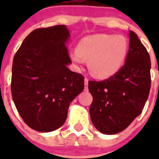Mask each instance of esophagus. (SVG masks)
I'll use <instances>...</instances> for the list:
<instances>
[{"mask_svg": "<svg viewBox=\"0 0 159 159\" xmlns=\"http://www.w3.org/2000/svg\"><path fill=\"white\" fill-rule=\"evenodd\" d=\"M88 81H89V80H88V78H85L84 79V85H85V88H84V90L86 91V92H88Z\"/></svg>", "mask_w": 159, "mask_h": 159, "instance_id": "obj_1", "label": "esophagus"}]
</instances>
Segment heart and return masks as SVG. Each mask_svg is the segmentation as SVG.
<instances>
[{
    "instance_id": "b5f03b06",
    "label": "heart",
    "mask_w": 159,
    "mask_h": 159,
    "mask_svg": "<svg viewBox=\"0 0 159 159\" xmlns=\"http://www.w3.org/2000/svg\"><path fill=\"white\" fill-rule=\"evenodd\" d=\"M127 49V40L123 36L95 34L82 39L77 51L71 53V58L78 64L88 60L90 72L97 78H107L121 68Z\"/></svg>"
}]
</instances>
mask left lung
Instances as JSON below:
<instances>
[{"mask_svg": "<svg viewBox=\"0 0 159 159\" xmlns=\"http://www.w3.org/2000/svg\"><path fill=\"white\" fill-rule=\"evenodd\" d=\"M125 64L102 81L90 80L93 97L90 116L97 130L106 134L123 131L142 113L151 89V59L145 46L130 31Z\"/></svg>", "mask_w": 159, "mask_h": 159, "instance_id": "8db88e82", "label": "left lung"}]
</instances>
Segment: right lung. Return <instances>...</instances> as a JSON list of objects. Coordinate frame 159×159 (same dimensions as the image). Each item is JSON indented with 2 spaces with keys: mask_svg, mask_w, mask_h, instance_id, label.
Returning <instances> with one entry per match:
<instances>
[{
  "mask_svg": "<svg viewBox=\"0 0 159 159\" xmlns=\"http://www.w3.org/2000/svg\"><path fill=\"white\" fill-rule=\"evenodd\" d=\"M65 25L40 28L30 32L14 56L11 92L26 124L50 132L65 122L71 101L84 88V77L73 72L65 43Z\"/></svg>",
  "mask_w": 159,
  "mask_h": 159,
  "instance_id": "add662e5",
  "label": "right lung"
}]
</instances>
